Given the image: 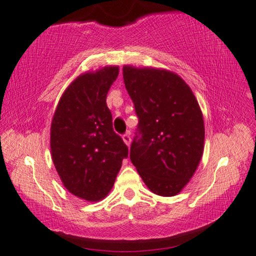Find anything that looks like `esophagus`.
Wrapping results in <instances>:
<instances>
[{"label":"esophagus","mask_w":256,"mask_h":256,"mask_svg":"<svg viewBox=\"0 0 256 256\" xmlns=\"http://www.w3.org/2000/svg\"><path fill=\"white\" fill-rule=\"evenodd\" d=\"M122 140L125 142V144L128 145V146H130V144H131V137H130V134H122Z\"/></svg>","instance_id":"esophagus-1"}]
</instances>
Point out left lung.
<instances>
[{
  "mask_svg": "<svg viewBox=\"0 0 256 256\" xmlns=\"http://www.w3.org/2000/svg\"><path fill=\"white\" fill-rule=\"evenodd\" d=\"M139 119L130 158L154 194L177 195L198 166L204 122L192 90L166 70L122 67Z\"/></svg>",
  "mask_w": 256,
  "mask_h": 256,
  "instance_id": "8db88e82",
  "label": "left lung"
}]
</instances>
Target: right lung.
Returning <instances> with one entry per match:
<instances>
[{
  "label": "right lung",
  "mask_w": 256,
  "mask_h": 256,
  "mask_svg": "<svg viewBox=\"0 0 256 256\" xmlns=\"http://www.w3.org/2000/svg\"><path fill=\"white\" fill-rule=\"evenodd\" d=\"M119 73L108 66L78 76L59 100L50 126L54 166L74 196L96 202L112 189L128 148L113 131L106 105Z\"/></svg>",
  "instance_id": "add662e5"
}]
</instances>
